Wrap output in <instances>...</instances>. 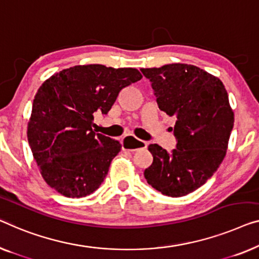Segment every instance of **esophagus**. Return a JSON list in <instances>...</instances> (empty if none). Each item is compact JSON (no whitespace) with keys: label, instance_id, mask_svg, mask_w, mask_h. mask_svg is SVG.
Here are the masks:
<instances>
[{"label":"esophagus","instance_id":"1","mask_svg":"<svg viewBox=\"0 0 259 259\" xmlns=\"http://www.w3.org/2000/svg\"><path fill=\"white\" fill-rule=\"evenodd\" d=\"M122 149H127V151H137L139 148H146L148 144L146 141H141L139 139L134 138L132 136H126L121 139Z\"/></svg>","mask_w":259,"mask_h":259}]
</instances>
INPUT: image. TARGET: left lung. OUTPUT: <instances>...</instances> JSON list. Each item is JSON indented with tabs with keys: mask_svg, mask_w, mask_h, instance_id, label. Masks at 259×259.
Instances as JSON below:
<instances>
[{
	"mask_svg": "<svg viewBox=\"0 0 259 259\" xmlns=\"http://www.w3.org/2000/svg\"><path fill=\"white\" fill-rule=\"evenodd\" d=\"M152 83L159 108L175 117L176 148L170 153L152 144L148 185L180 197L203 186L222 163L234 127L227 90L219 78L189 64L141 69Z\"/></svg>",
	"mask_w": 259,
	"mask_h": 259,
	"instance_id": "left-lung-1",
	"label": "left lung"
}]
</instances>
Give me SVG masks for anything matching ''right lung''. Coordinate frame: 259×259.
Masks as SVG:
<instances>
[{
    "label": "right lung",
    "mask_w": 259,
    "mask_h": 259,
    "mask_svg": "<svg viewBox=\"0 0 259 259\" xmlns=\"http://www.w3.org/2000/svg\"><path fill=\"white\" fill-rule=\"evenodd\" d=\"M132 67L76 65L55 73L37 91L28 122V141L39 171L66 197L99 188L119 141L92 130L97 113L107 114L123 88L140 80Z\"/></svg>",
    "instance_id": "add662e5"
}]
</instances>
